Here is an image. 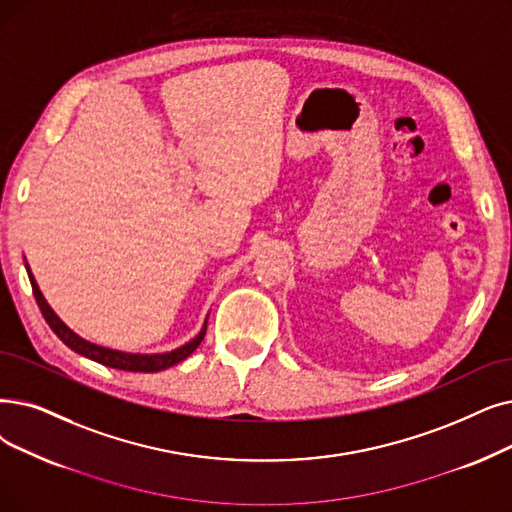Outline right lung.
Listing matches in <instances>:
<instances>
[{
	"mask_svg": "<svg viewBox=\"0 0 512 512\" xmlns=\"http://www.w3.org/2000/svg\"><path fill=\"white\" fill-rule=\"evenodd\" d=\"M27 268V274H29V280H31V286H33V295H35V301L41 309L43 318H46V322L50 324V328L56 332V337L66 345L71 347L73 351L85 355V358H90L102 366H108V368H117V370H127V372H161V370H167L175 364H180L182 360H186L188 355L201 345V341L205 339V332H207V322L205 326L201 328V332L198 335L188 341L186 345L177 347L173 351H165V353H127V351H117V349H110V347H102V345H96V343H90L81 339L77 332H73L69 326H66L56 314L54 309L48 305V301L43 299L39 286L29 270V265L25 263Z\"/></svg>",
	"mask_w": 512,
	"mask_h": 512,
	"instance_id": "add662e5",
	"label": "right lung"
}]
</instances>
